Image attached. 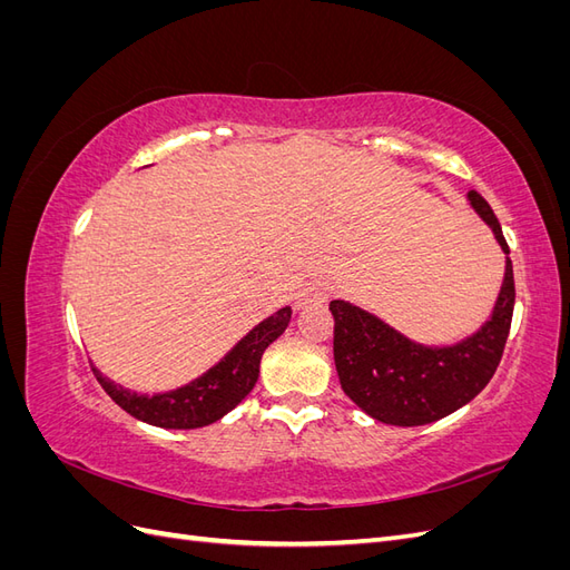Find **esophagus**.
<instances>
[{"label":"esophagus","instance_id":"esophagus-1","mask_svg":"<svg viewBox=\"0 0 570 570\" xmlns=\"http://www.w3.org/2000/svg\"><path fill=\"white\" fill-rule=\"evenodd\" d=\"M327 302V287L321 281H312L306 283L297 297V308H306V306H318Z\"/></svg>","mask_w":570,"mask_h":570}]
</instances>
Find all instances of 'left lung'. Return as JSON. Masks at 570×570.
<instances>
[{
  "label": "left lung",
  "instance_id": "left-lung-1",
  "mask_svg": "<svg viewBox=\"0 0 570 570\" xmlns=\"http://www.w3.org/2000/svg\"><path fill=\"white\" fill-rule=\"evenodd\" d=\"M465 202L507 254L492 314L475 333L454 344H421L366 308L344 299L331 302L340 385L361 411L381 423L413 428L450 416L485 390L502 358L515 299L513 266L490 204L475 189Z\"/></svg>",
  "mask_w": 570,
  "mask_h": 570
}]
</instances>
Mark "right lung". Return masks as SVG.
<instances>
[{
  "label": "right lung",
  "mask_w": 570,
  "mask_h": 570,
  "mask_svg": "<svg viewBox=\"0 0 570 570\" xmlns=\"http://www.w3.org/2000/svg\"><path fill=\"white\" fill-rule=\"evenodd\" d=\"M289 318V306L278 308L273 316L254 325L218 364L187 385L168 392L137 394L124 385H116L95 366L92 373L111 400L137 421L166 430L204 428L220 421L252 392L266 347L285 333Z\"/></svg>",
  "instance_id": "add662e5"
}]
</instances>
